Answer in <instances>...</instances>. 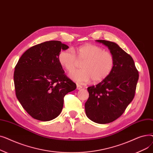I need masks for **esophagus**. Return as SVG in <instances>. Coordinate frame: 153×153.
I'll list each match as a JSON object with an SVG mask.
<instances>
[{"mask_svg":"<svg viewBox=\"0 0 153 153\" xmlns=\"http://www.w3.org/2000/svg\"><path fill=\"white\" fill-rule=\"evenodd\" d=\"M82 88V87L81 85H79V84H77V89L78 90L81 89Z\"/></svg>","mask_w":153,"mask_h":153,"instance_id":"1","label":"esophagus"}]
</instances>
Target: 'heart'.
<instances>
[{
    "label": "heart",
    "instance_id": "b5f03b06",
    "mask_svg": "<svg viewBox=\"0 0 153 153\" xmlns=\"http://www.w3.org/2000/svg\"><path fill=\"white\" fill-rule=\"evenodd\" d=\"M60 65L68 72L73 71L78 65L81 69L76 70L69 74L74 81L85 84L93 80L95 83L105 79L111 72L114 66V59L112 54L104 51L100 46L85 44L76 49L61 51L58 54Z\"/></svg>",
    "mask_w": 153,
    "mask_h": 153
}]
</instances>
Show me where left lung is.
Masks as SVG:
<instances>
[{
	"label": "left lung",
	"instance_id": "8db88e82",
	"mask_svg": "<svg viewBox=\"0 0 153 153\" xmlns=\"http://www.w3.org/2000/svg\"><path fill=\"white\" fill-rule=\"evenodd\" d=\"M96 42L108 47L114 66L105 79L87 88L89 97L85 110L92 122L106 124L121 116L133 100L139 74L131 56L117 43L102 39Z\"/></svg>",
	"mask_w": 153,
	"mask_h": 153
}]
</instances>
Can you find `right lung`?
Instances as JSON below:
<instances>
[{"mask_svg": "<svg viewBox=\"0 0 153 153\" xmlns=\"http://www.w3.org/2000/svg\"><path fill=\"white\" fill-rule=\"evenodd\" d=\"M69 46L49 41L29 48L19 59L14 71L17 98L35 119L50 121L62 110L64 97L76 89L58 61V54Z\"/></svg>", "mask_w": 153, "mask_h": 153, "instance_id": "obj_1", "label": "right lung"}]
</instances>
